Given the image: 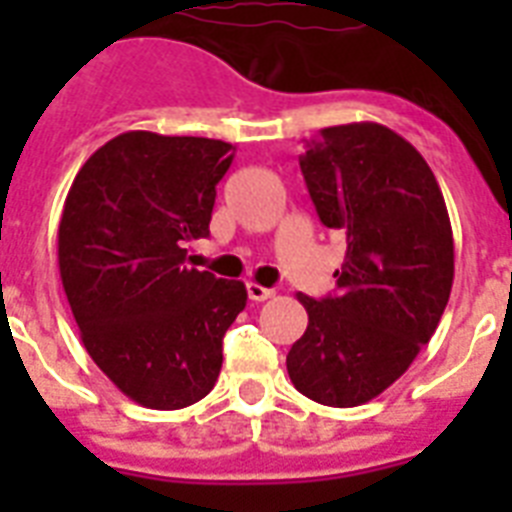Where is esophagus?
I'll list each match as a JSON object with an SVG mask.
<instances>
[{
  "mask_svg": "<svg viewBox=\"0 0 512 512\" xmlns=\"http://www.w3.org/2000/svg\"><path fill=\"white\" fill-rule=\"evenodd\" d=\"M247 295H249V300H255V303H263V300H271L273 289L260 287V284H255V281H249Z\"/></svg>",
  "mask_w": 512,
  "mask_h": 512,
  "instance_id": "1",
  "label": "esophagus"
}]
</instances>
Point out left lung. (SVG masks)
Returning a JSON list of instances; mask_svg holds the SVG:
<instances>
[{
	"label": "left lung",
	"mask_w": 512,
	"mask_h": 512,
	"mask_svg": "<svg viewBox=\"0 0 512 512\" xmlns=\"http://www.w3.org/2000/svg\"><path fill=\"white\" fill-rule=\"evenodd\" d=\"M300 170L348 252L335 295H297L308 329L287 372L303 396L345 409L390 388L436 332L454 281L452 223L428 162L382 124L321 130Z\"/></svg>",
	"instance_id": "obj_1"
}]
</instances>
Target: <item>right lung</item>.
<instances>
[{
  "mask_svg": "<svg viewBox=\"0 0 512 512\" xmlns=\"http://www.w3.org/2000/svg\"><path fill=\"white\" fill-rule=\"evenodd\" d=\"M233 146L124 132L76 172L58 225L68 305L92 361L148 409H183L215 388L223 337L247 305L241 281L183 263L207 239Z\"/></svg>",
  "mask_w": 512,
  "mask_h": 512,
  "instance_id": "right-lung-1",
  "label": "right lung"
}]
</instances>
